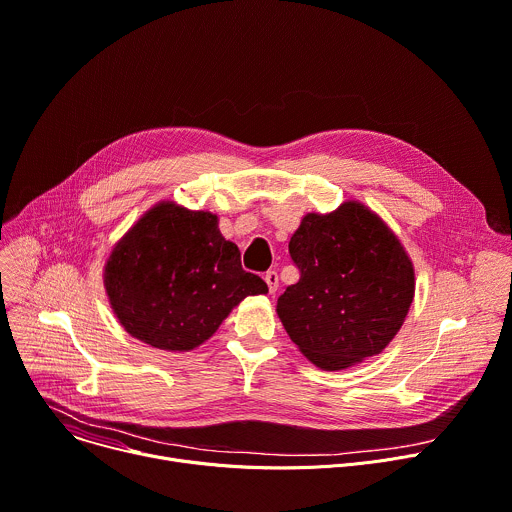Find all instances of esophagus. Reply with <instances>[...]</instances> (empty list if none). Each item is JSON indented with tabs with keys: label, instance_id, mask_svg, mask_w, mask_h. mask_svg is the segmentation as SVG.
Here are the masks:
<instances>
[{
	"label": "esophagus",
	"instance_id": "1",
	"mask_svg": "<svg viewBox=\"0 0 512 512\" xmlns=\"http://www.w3.org/2000/svg\"><path fill=\"white\" fill-rule=\"evenodd\" d=\"M263 280H265V284H267V288H269V294H275L277 286H280V282H277V273L269 269V271L263 275Z\"/></svg>",
	"mask_w": 512,
	"mask_h": 512
}]
</instances>
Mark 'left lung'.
I'll use <instances>...</instances> for the list:
<instances>
[{
    "mask_svg": "<svg viewBox=\"0 0 512 512\" xmlns=\"http://www.w3.org/2000/svg\"><path fill=\"white\" fill-rule=\"evenodd\" d=\"M300 280L277 316L320 369H347L396 337L414 298V267L386 222L359 202L306 214L290 239Z\"/></svg>",
    "mask_w": 512,
    "mask_h": 512,
    "instance_id": "obj_1",
    "label": "left lung"
}]
</instances>
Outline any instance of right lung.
<instances>
[{
	"mask_svg": "<svg viewBox=\"0 0 512 512\" xmlns=\"http://www.w3.org/2000/svg\"><path fill=\"white\" fill-rule=\"evenodd\" d=\"M104 286L126 333L155 349L190 351L247 296L267 294L218 216L159 202L116 243Z\"/></svg>",
	"mask_w": 512,
	"mask_h": 512,
	"instance_id": "obj_1",
	"label": "right lung"
}]
</instances>
